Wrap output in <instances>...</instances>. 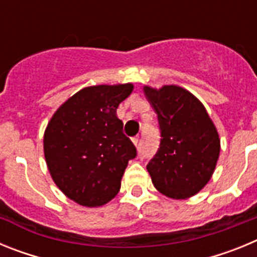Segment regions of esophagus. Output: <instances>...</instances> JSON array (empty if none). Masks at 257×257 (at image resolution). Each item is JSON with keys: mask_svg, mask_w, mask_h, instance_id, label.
<instances>
[{"mask_svg": "<svg viewBox=\"0 0 257 257\" xmlns=\"http://www.w3.org/2000/svg\"><path fill=\"white\" fill-rule=\"evenodd\" d=\"M139 142H140L139 136H135V138H133V143L135 147H139Z\"/></svg>", "mask_w": 257, "mask_h": 257, "instance_id": "obj_1", "label": "esophagus"}]
</instances>
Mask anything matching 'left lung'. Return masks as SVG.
Wrapping results in <instances>:
<instances>
[{"label":"left lung","instance_id":"left-lung-1","mask_svg":"<svg viewBox=\"0 0 257 257\" xmlns=\"http://www.w3.org/2000/svg\"><path fill=\"white\" fill-rule=\"evenodd\" d=\"M158 115L161 144L147 166L156 189L172 199L196 196L210 181L220 154V138L203 104L176 85L144 86Z\"/></svg>","mask_w":257,"mask_h":257}]
</instances>
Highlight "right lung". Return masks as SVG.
I'll list each match as a JSON object with an SVG mask.
<instances>
[{
    "mask_svg": "<svg viewBox=\"0 0 257 257\" xmlns=\"http://www.w3.org/2000/svg\"><path fill=\"white\" fill-rule=\"evenodd\" d=\"M133 90V83L85 87L61 104L47 123V169L56 187L78 205L99 207L121 189L136 149L122 131L117 108Z\"/></svg>",
    "mask_w": 257,
    "mask_h": 257,
    "instance_id": "obj_1",
    "label": "right lung"
}]
</instances>
